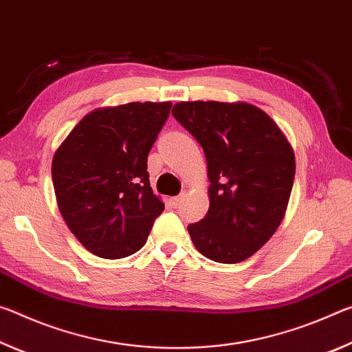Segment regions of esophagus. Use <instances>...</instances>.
<instances>
[{"label":"esophagus","mask_w":352,"mask_h":352,"mask_svg":"<svg viewBox=\"0 0 352 352\" xmlns=\"http://www.w3.org/2000/svg\"><path fill=\"white\" fill-rule=\"evenodd\" d=\"M183 197H184V195H177V197H172V199H170V204H172V206L177 208L178 205H180V204H182V200H183Z\"/></svg>","instance_id":"1"}]
</instances>
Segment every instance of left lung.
<instances>
[{"instance_id": "1", "label": "left lung", "mask_w": 352, "mask_h": 352, "mask_svg": "<svg viewBox=\"0 0 352 352\" xmlns=\"http://www.w3.org/2000/svg\"><path fill=\"white\" fill-rule=\"evenodd\" d=\"M172 115L199 141L210 210L188 231L208 259L236 264L275 234L295 178L294 148L276 122L247 102H178Z\"/></svg>"}]
</instances>
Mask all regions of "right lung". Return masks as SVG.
I'll return each instance as SVG.
<instances>
[{
	"label": "right lung",
	"mask_w": 352,
	"mask_h": 352,
	"mask_svg": "<svg viewBox=\"0 0 352 352\" xmlns=\"http://www.w3.org/2000/svg\"><path fill=\"white\" fill-rule=\"evenodd\" d=\"M170 102L98 109L71 130L52 160V183L68 228L88 252L126 258L147 241L164 204L148 182L147 155Z\"/></svg>",
	"instance_id": "1"
}]
</instances>
